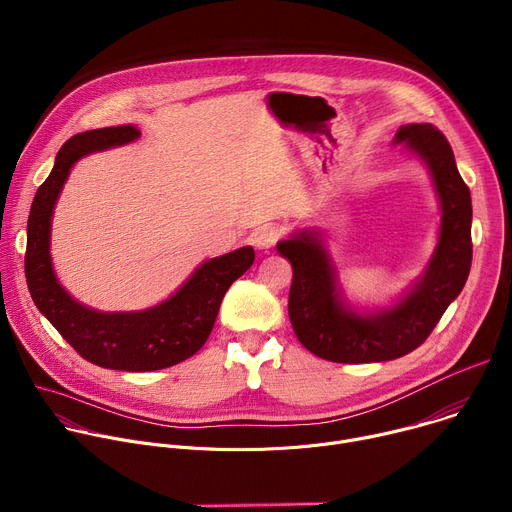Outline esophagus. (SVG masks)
Instances as JSON below:
<instances>
[{"label":"esophagus","mask_w":512,"mask_h":512,"mask_svg":"<svg viewBox=\"0 0 512 512\" xmlns=\"http://www.w3.org/2000/svg\"><path fill=\"white\" fill-rule=\"evenodd\" d=\"M279 239H281V229L277 225H263V227L255 229L251 235L253 245L259 249H271L277 245Z\"/></svg>","instance_id":"obj_1"}]
</instances>
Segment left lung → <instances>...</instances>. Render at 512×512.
Segmentation results:
<instances>
[{"mask_svg": "<svg viewBox=\"0 0 512 512\" xmlns=\"http://www.w3.org/2000/svg\"><path fill=\"white\" fill-rule=\"evenodd\" d=\"M395 143H405L427 162L442 204L440 243L401 304L379 316H356L338 298L334 271L316 235L302 233L277 245L294 267L287 304L291 326L298 340L324 360L358 364L409 354L427 340L470 273L472 198L456 168L452 145L431 123L401 127Z\"/></svg>", "mask_w": 512, "mask_h": 512, "instance_id": "1", "label": "left lung"}]
</instances>
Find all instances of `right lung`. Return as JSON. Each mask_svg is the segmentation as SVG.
<instances>
[{
  "instance_id": "1",
  "label": "right lung",
  "mask_w": 512,
  "mask_h": 512,
  "mask_svg": "<svg viewBox=\"0 0 512 512\" xmlns=\"http://www.w3.org/2000/svg\"><path fill=\"white\" fill-rule=\"evenodd\" d=\"M139 129L117 125L72 135L56 154L28 216L26 281L36 308L85 360L115 371H160L196 354L208 340L218 308L235 279L255 261L251 247L208 259L176 294L143 312L103 314L72 300L50 263V218L66 176L79 158L137 139Z\"/></svg>"
}]
</instances>
